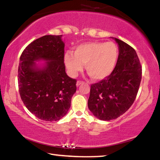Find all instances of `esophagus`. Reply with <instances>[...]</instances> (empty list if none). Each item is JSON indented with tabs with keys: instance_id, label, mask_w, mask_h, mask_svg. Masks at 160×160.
Instances as JSON below:
<instances>
[{
	"instance_id": "obj_1",
	"label": "esophagus",
	"mask_w": 160,
	"mask_h": 160,
	"mask_svg": "<svg viewBox=\"0 0 160 160\" xmlns=\"http://www.w3.org/2000/svg\"><path fill=\"white\" fill-rule=\"evenodd\" d=\"M82 83H84V82L83 81H80V80H78V82H77V83H76V85L78 87L79 85H80L81 84H82Z\"/></svg>"
}]
</instances>
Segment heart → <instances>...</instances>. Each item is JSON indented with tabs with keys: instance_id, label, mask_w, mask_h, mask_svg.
I'll list each match as a JSON object with an SVG mask.
<instances>
[{
	"instance_id": "b5f03b06",
	"label": "heart",
	"mask_w": 160,
	"mask_h": 160,
	"mask_svg": "<svg viewBox=\"0 0 160 160\" xmlns=\"http://www.w3.org/2000/svg\"><path fill=\"white\" fill-rule=\"evenodd\" d=\"M118 48L115 43L92 42L75 48L73 53L65 54L64 62L69 74L75 76L82 70L94 80H102L109 76L116 66Z\"/></svg>"
}]
</instances>
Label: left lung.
Instances as JSON below:
<instances>
[{"mask_svg":"<svg viewBox=\"0 0 160 160\" xmlns=\"http://www.w3.org/2000/svg\"><path fill=\"white\" fill-rule=\"evenodd\" d=\"M118 45L117 63L109 76L91 85L88 108L100 120L110 121L123 114L133 104L142 78L136 51L114 38Z\"/></svg>","mask_w":160,"mask_h":160,"instance_id":"1","label":"left lung"}]
</instances>
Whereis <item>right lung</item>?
<instances>
[{
  "mask_svg": "<svg viewBox=\"0 0 160 160\" xmlns=\"http://www.w3.org/2000/svg\"><path fill=\"white\" fill-rule=\"evenodd\" d=\"M62 35H45L29 44L22 53L18 87L24 104L41 120L56 121L66 114L76 92L75 79L68 76ZM47 61L39 68L35 61Z\"/></svg>",
  "mask_w": 160,
  "mask_h": 160,
  "instance_id": "add662e5",
  "label": "right lung"
}]
</instances>
